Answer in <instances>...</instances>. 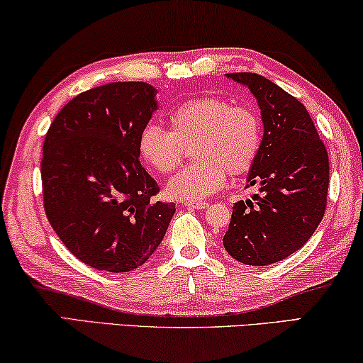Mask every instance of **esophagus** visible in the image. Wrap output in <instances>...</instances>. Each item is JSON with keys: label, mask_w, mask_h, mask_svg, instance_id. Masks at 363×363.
I'll return each instance as SVG.
<instances>
[{"label": "esophagus", "mask_w": 363, "mask_h": 363, "mask_svg": "<svg viewBox=\"0 0 363 363\" xmlns=\"http://www.w3.org/2000/svg\"><path fill=\"white\" fill-rule=\"evenodd\" d=\"M186 206L189 208H197V211H201V208L208 207V202L207 201H189V202H186Z\"/></svg>", "instance_id": "obj_1"}]
</instances>
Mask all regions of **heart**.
<instances>
[{
	"label": "heart",
	"instance_id": "heart-1",
	"mask_svg": "<svg viewBox=\"0 0 363 363\" xmlns=\"http://www.w3.org/2000/svg\"><path fill=\"white\" fill-rule=\"evenodd\" d=\"M171 130L150 123L140 133V155L160 174L172 172L187 147L196 164L184 167L167 182L166 192L179 201H201L227 182L228 172L252 169L263 146V120L252 105H235L223 96H196L169 115Z\"/></svg>",
	"mask_w": 363,
	"mask_h": 363
}]
</instances>
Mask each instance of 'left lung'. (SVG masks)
Listing matches in <instances>:
<instances>
[{"instance_id": "obj_1", "label": "left lung", "mask_w": 363, "mask_h": 363, "mask_svg": "<svg viewBox=\"0 0 363 363\" xmlns=\"http://www.w3.org/2000/svg\"><path fill=\"white\" fill-rule=\"evenodd\" d=\"M227 75L257 96L264 135L248 176V186L257 184L259 194L235 203L223 247L240 263L264 267L298 252L323 220L328 150L298 99L258 74Z\"/></svg>"}]
</instances>
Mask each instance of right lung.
<instances>
[{"mask_svg":"<svg viewBox=\"0 0 363 363\" xmlns=\"http://www.w3.org/2000/svg\"><path fill=\"white\" fill-rule=\"evenodd\" d=\"M146 82H111L82 91L55 115L43 146L48 220L82 263L131 272L155 253L176 212L140 162L138 140L155 111Z\"/></svg>","mask_w":363,"mask_h":363,"instance_id":"obj_1","label":"right lung"}]
</instances>
